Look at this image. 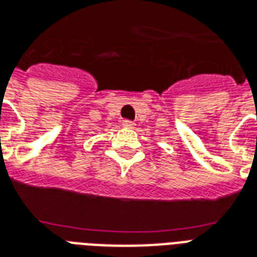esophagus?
<instances>
[{"instance_id":"1","label":"esophagus","mask_w":257,"mask_h":257,"mask_svg":"<svg viewBox=\"0 0 257 257\" xmlns=\"http://www.w3.org/2000/svg\"><path fill=\"white\" fill-rule=\"evenodd\" d=\"M122 126H125V128H135V122L131 121V119H123Z\"/></svg>"}]
</instances>
